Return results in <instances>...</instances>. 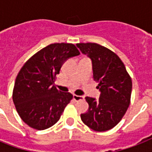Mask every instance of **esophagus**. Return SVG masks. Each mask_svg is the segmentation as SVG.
<instances>
[{"label":"esophagus","instance_id":"1","mask_svg":"<svg viewBox=\"0 0 152 152\" xmlns=\"http://www.w3.org/2000/svg\"><path fill=\"white\" fill-rule=\"evenodd\" d=\"M73 99L75 100V101H76V102L81 101V100L84 99V97H83V96H81V95H73Z\"/></svg>","mask_w":152,"mask_h":152}]
</instances>
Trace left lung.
<instances>
[{
    "instance_id": "8db88e82",
    "label": "left lung",
    "mask_w": 152,
    "mask_h": 152,
    "mask_svg": "<svg viewBox=\"0 0 152 152\" xmlns=\"http://www.w3.org/2000/svg\"><path fill=\"white\" fill-rule=\"evenodd\" d=\"M92 61L93 78L101 91L99 99L86 97L88 111L80 115L86 125L97 132L113 129L120 122L130 104L132 79L115 53L99 44L77 43Z\"/></svg>"
}]
</instances>
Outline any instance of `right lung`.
Segmentation results:
<instances>
[{
    "instance_id": "right-lung-1",
    "label": "right lung",
    "mask_w": 152,
    "mask_h": 152,
    "mask_svg": "<svg viewBox=\"0 0 152 152\" xmlns=\"http://www.w3.org/2000/svg\"><path fill=\"white\" fill-rule=\"evenodd\" d=\"M80 54L74 44L52 43L25 62L15 79L12 99L28 126L44 130L59 121L73 95L57 90L56 76L67 59Z\"/></svg>"
}]
</instances>
